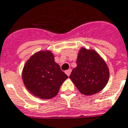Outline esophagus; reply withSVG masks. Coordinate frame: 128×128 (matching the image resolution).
Masks as SVG:
<instances>
[{"instance_id": "obj_1", "label": "esophagus", "mask_w": 128, "mask_h": 128, "mask_svg": "<svg viewBox=\"0 0 128 128\" xmlns=\"http://www.w3.org/2000/svg\"><path fill=\"white\" fill-rule=\"evenodd\" d=\"M71 72H72V70H68L65 72V74L68 75V76H70L71 74Z\"/></svg>"}]
</instances>
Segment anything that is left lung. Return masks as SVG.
<instances>
[{
	"label": "left lung",
	"mask_w": 128,
	"mask_h": 128,
	"mask_svg": "<svg viewBox=\"0 0 128 128\" xmlns=\"http://www.w3.org/2000/svg\"><path fill=\"white\" fill-rule=\"evenodd\" d=\"M76 63L70 78L80 92L90 96L100 92L106 86L109 80V70L96 50L82 47Z\"/></svg>",
	"instance_id": "left-lung-1"
}]
</instances>
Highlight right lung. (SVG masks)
<instances>
[{"mask_svg":"<svg viewBox=\"0 0 128 128\" xmlns=\"http://www.w3.org/2000/svg\"><path fill=\"white\" fill-rule=\"evenodd\" d=\"M22 76L27 90L34 96L44 100L55 96L61 84L68 78L49 50L32 54L24 65Z\"/></svg>","mask_w":128,"mask_h":128,"instance_id":"obj_1","label":"right lung"}]
</instances>
